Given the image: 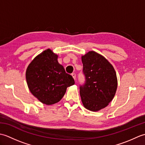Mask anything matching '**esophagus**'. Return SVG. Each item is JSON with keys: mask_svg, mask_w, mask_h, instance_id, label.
<instances>
[{"mask_svg": "<svg viewBox=\"0 0 145 145\" xmlns=\"http://www.w3.org/2000/svg\"><path fill=\"white\" fill-rule=\"evenodd\" d=\"M72 76H73V79L75 80V79H76V74L75 73H73L72 74Z\"/></svg>", "mask_w": 145, "mask_h": 145, "instance_id": "34e87169", "label": "esophagus"}]
</instances>
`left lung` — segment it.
I'll use <instances>...</instances> for the list:
<instances>
[{"label": "left lung", "mask_w": 145, "mask_h": 145, "mask_svg": "<svg viewBox=\"0 0 145 145\" xmlns=\"http://www.w3.org/2000/svg\"><path fill=\"white\" fill-rule=\"evenodd\" d=\"M85 84L80 87L82 103L92 112L103 109L112 101L118 85L112 65L102 55L90 51L82 56Z\"/></svg>", "instance_id": "1"}]
</instances>
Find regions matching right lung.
<instances>
[{
    "label": "right lung",
    "instance_id": "add662e5",
    "mask_svg": "<svg viewBox=\"0 0 145 145\" xmlns=\"http://www.w3.org/2000/svg\"><path fill=\"white\" fill-rule=\"evenodd\" d=\"M57 58L58 55L48 48L38 55L26 70V80L30 92L47 105L58 102L67 88L75 84L72 76L65 72Z\"/></svg>",
    "mask_w": 145,
    "mask_h": 145
}]
</instances>
